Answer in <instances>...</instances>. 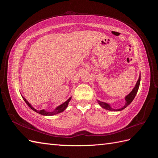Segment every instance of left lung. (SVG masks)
I'll return each mask as SVG.
<instances>
[{
  "label": "left lung",
  "instance_id": "left-lung-1",
  "mask_svg": "<svg viewBox=\"0 0 158 158\" xmlns=\"http://www.w3.org/2000/svg\"><path fill=\"white\" fill-rule=\"evenodd\" d=\"M140 74L139 76V78H138L137 82L135 85V88H133V89L131 91V92L128 95H127V96L125 97V100H126V103L125 104V106H124L121 109H114L113 108H112L111 106H110V105L109 103H105V102H100L99 100H98V102L99 104V106H101L102 107H103L105 109H107L109 110V111H120L123 110L124 109H125L128 105H130L131 103L133 101V99H135L136 95L138 92V88H139V85H140Z\"/></svg>",
  "mask_w": 158,
  "mask_h": 158
}]
</instances>
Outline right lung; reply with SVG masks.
<instances>
[{
  "label": "right lung",
  "instance_id": "right-lung-1",
  "mask_svg": "<svg viewBox=\"0 0 158 158\" xmlns=\"http://www.w3.org/2000/svg\"><path fill=\"white\" fill-rule=\"evenodd\" d=\"M22 98L23 99V100H24V102L26 103V104L28 106H29V107H30L33 111H35L36 113H39V114H42V115H45V116H52V115H54V114H58V113H61V112H63V111H64V110L66 109V108L68 107V104H69V102L70 101V99H71V97L69 98V99H68L67 100H66V101L64 102V103H62L61 105H60L59 106H58L53 111H51V112H49V111H45V110H44V109H42V110H40V111H38V110H37V109H35V108H33L31 106V104L28 102L27 100L23 98V96H22Z\"/></svg>",
  "mask_w": 158,
  "mask_h": 158
}]
</instances>
